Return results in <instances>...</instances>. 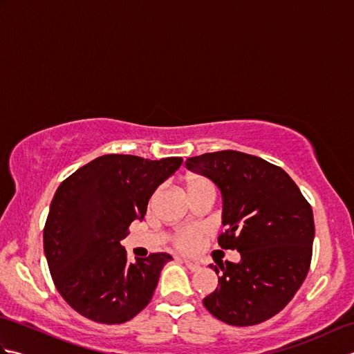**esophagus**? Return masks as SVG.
Segmentation results:
<instances>
[{
	"label": "esophagus",
	"instance_id": "34e87169",
	"mask_svg": "<svg viewBox=\"0 0 354 354\" xmlns=\"http://www.w3.org/2000/svg\"><path fill=\"white\" fill-rule=\"evenodd\" d=\"M183 263H184L187 269L192 270V272H196V270H199V268H201V266L198 265V263H193V261H190V260H183Z\"/></svg>",
	"mask_w": 354,
	"mask_h": 354
}]
</instances>
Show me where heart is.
Listing matches in <instances>:
<instances>
[{
    "label": "heart",
    "mask_w": 354,
    "mask_h": 354,
    "mask_svg": "<svg viewBox=\"0 0 354 354\" xmlns=\"http://www.w3.org/2000/svg\"><path fill=\"white\" fill-rule=\"evenodd\" d=\"M187 190H189V194L199 193V192H213L216 194V187L214 184L209 181L205 176H198L193 175L189 176L187 179ZM171 245L176 248V250L192 254L196 252L202 242H204V231H202L199 227H187L176 231L175 234L170 237Z\"/></svg>",
    "instance_id": "heart-1"
}]
</instances>
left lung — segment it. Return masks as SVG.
<instances>
[{
  "instance_id": "1",
  "label": "left lung",
  "mask_w": 354,
  "mask_h": 354,
  "mask_svg": "<svg viewBox=\"0 0 354 354\" xmlns=\"http://www.w3.org/2000/svg\"><path fill=\"white\" fill-rule=\"evenodd\" d=\"M185 165L219 187L223 198L222 250L239 263L209 265L221 286L205 309L230 326H255L283 310L301 288L312 261L313 212L278 165L236 150L189 158Z\"/></svg>"
}]
</instances>
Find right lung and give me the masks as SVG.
Returning <instances> with one entry per match:
<instances>
[{"instance_id":"obj_1","label":"right lung","mask_w":354,"mask_h":354,"mask_svg":"<svg viewBox=\"0 0 354 354\" xmlns=\"http://www.w3.org/2000/svg\"><path fill=\"white\" fill-rule=\"evenodd\" d=\"M181 164L178 156L150 161L111 153L59 185L44 227V251L56 289L82 317L123 324L150 303L171 255L155 252L129 263L120 242Z\"/></svg>"}]
</instances>
